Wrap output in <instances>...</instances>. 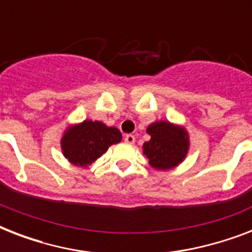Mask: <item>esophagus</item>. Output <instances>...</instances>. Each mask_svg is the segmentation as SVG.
Segmentation results:
<instances>
[{"label":"esophagus","instance_id":"obj_1","mask_svg":"<svg viewBox=\"0 0 252 252\" xmlns=\"http://www.w3.org/2000/svg\"><path fill=\"white\" fill-rule=\"evenodd\" d=\"M124 141H126V144H133V142L136 141V137H134L133 134H126V137H124Z\"/></svg>","mask_w":252,"mask_h":252}]
</instances>
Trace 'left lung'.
Returning <instances> with one entry per match:
<instances>
[{
	"instance_id": "obj_1",
	"label": "left lung",
	"mask_w": 252,
	"mask_h": 252,
	"mask_svg": "<svg viewBox=\"0 0 252 252\" xmlns=\"http://www.w3.org/2000/svg\"><path fill=\"white\" fill-rule=\"evenodd\" d=\"M148 133L152 138L142 148L154 168L168 170L183 161L188 152V136L183 128L157 122L148 126Z\"/></svg>"
}]
</instances>
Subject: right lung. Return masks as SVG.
I'll return each mask as SVG.
<instances>
[{
	"label": "right lung",
	"mask_w": 252,
	"mask_h": 252,
	"mask_svg": "<svg viewBox=\"0 0 252 252\" xmlns=\"http://www.w3.org/2000/svg\"><path fill=\"white\" fill-rule=\"evenodd\" d=\"M122 141L118 128L86 120L65 132L61 140L64 156L77 166H87L102 156L108 146Z\"/></svg>",
	"instance_id": "obj_1"
}]
</instances>
